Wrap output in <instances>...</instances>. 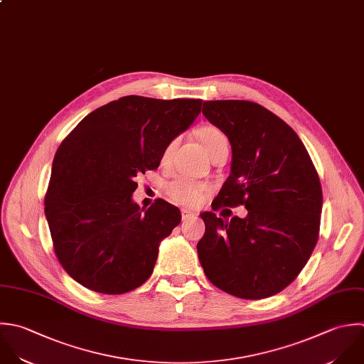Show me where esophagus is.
I'll list each match as a JSON object with an SVG mask.
<instances>
[{"mask_svg": "<svg viewBox=\"0 0 364 364\" xmlns=\"http://www.w3.org/2000/svg\"><path fill=\"white\" fill-rule=\"evenodd\" d=\"M193 217H196V214L191 213L190 210H186V208L181 210V218L183 220H188V218H193Z\"/></svg>", "mask_w": 364, "mask_h": 364, "instance_id": "34e87169", "label": "esophagus"}]
</instances>
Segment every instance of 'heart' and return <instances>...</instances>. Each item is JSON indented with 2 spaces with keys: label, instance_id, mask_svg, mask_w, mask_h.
Listing matches in <instances>:
<instances>
[{
  "label": "heart",
  "instance_id": "heart-1",
  "mask_svg": "<svg viewBox=\"0 0 364 364\" xmlns=\"http://www.w3.org/2000/svg\"><path fill=\"white\" fill-rule=\"evenodd\" d=\"M198 136H200L201 144L205 149L207 154H210L220 144L228 143L227 136L220 129L213 127V126H205V127L200 129ZM176 144H177V140H173L167 144V147L164 149L163 156H161L163 163H167L170 160V156H171ZM205 191H207L205 186L198 184L188 178H177L167 186V193L171 197V200L181 205H187V207L198 205L203 201Z\"/></svg>",
  "mask_w": 364,
  "mask_h": 364
}]
</instances>
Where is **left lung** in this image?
<instances>
[{
	"instance_id": "8db88e82",
	"label": "left lung",
	"mask_w": 364,
	"mask_h": 364,
	"mask_svg": "<svg viewBox=\"0 0 364 364\" xmlns=\"http://www.w3.org/2000/svg\"><path fill=\"white\" fill-rule=\"evenodd\" d=\"M203 114L230 140L231 173L213 201L245 205V218L201 213L197 244L205 277L241 299H264L285 289L309 261L319 237L322 187L295 130L248 100H207ZM224 217V215H223Z\"/></svg>"
}]
</instances>
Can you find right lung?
I'll use <instances>...</instances> for the list:
<instances>
[{"label":"right lung","mask_w":364,"mask_h":364,"mask_svg":"<svg viewBox=\"0 0 364 364\" xmlns=\"http://www.w3.org/2000/svg\"><path fill=\"white\" fill-rule=\"evenodd\" d=\"M201 103L123 96L89 113L60 143L45 217L55 254L77 284L120 295L149 279L160 242L181 213L161 198L140 208L132 198L134 178L159 167L164 149L193 124Z\"/></svg>","instance_id":"obj_1"}]
</instances>
